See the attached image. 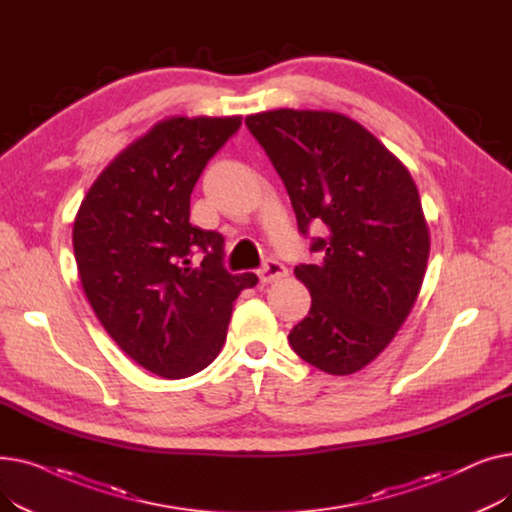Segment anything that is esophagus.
<instances>
[{
	"instance_id": "esophagus-1",
	"label": "esophagus",
	"mask_w": 512,
	"mask_h": 512,
	"mask_svg": "<svg viewBox=\"0 0 512 512\" xmlns=\"http://www.w3.org/2000/svg\"><path fill=\"white\" fill-rule=\"evenodd\" d=\"M286 274H288L286 267H284L280 261H274V259L265 261L261 270L257 272V276H259V280H261L263 284H272V282L284 278Z\"/></svg>"
}]
</instances>
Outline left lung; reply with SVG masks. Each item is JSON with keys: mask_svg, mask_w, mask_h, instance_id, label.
<instances>
[{"mask_svg": "<svg viewBox=\"0 0 512 512\" xmlns=\"http://www.w3.org/2000/svg\"><path fill=\"white\" fill-rule=\"evenodd\" d=\"M280 174L299 230L319 263L297 265L311 292L309 315L288 334L301 359L351 375L378 357L409 317L429 257V228L407 166L353 118L272 110L247 116Z\"/></svg>", "mask_w": 512, "mask_h": 512, "instance_id": "8db88e82", "label": "left lung"}]
</instances>
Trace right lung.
I'll list each match as a JSON object with an SVG mask.
<instances>
[{"mask_svg": "<svg viewBox=\"0 0 512 512\" xmlns=\"http://www.w3.org/2000/svg\"><path fill=\"white\" fill-rule=\"evenodd\" d=\"M240 122L159 120L103 168L76 211L74 257L97 319L161 378H188L218 357L234 301L257 284L255 274L226 272L220 232L188 222L203 168Z\"/></svg>", "mask_w": 512, "mask_h": 512, "instance_id": "1", "label": "right lung"}]
</instances>
